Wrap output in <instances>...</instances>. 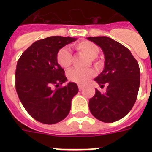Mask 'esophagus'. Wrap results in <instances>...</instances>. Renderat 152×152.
<instances>
[{
  "mask_svg": "<svg viewBox=\"0 0 152 152\" xmlns=\"http://www.w3.org/2000/svg\"><path fill=\"white\" fill-rule=\"evenodd\" d=\"M78 89H79V91H81V90L83 89V88H84V86L83 85H81V84H78Z\"/></svg>",
  "mask_w": 152,
  "mask_h": 152,
  "instance_id": "34e87169",
  "label": "esophagus"
}]
</instances>
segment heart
<instances>
[{
    "label": "heart",
    "mask_w": 152,
    "mask_h": 152,
    "mask_svg": "<svg viewBox=\"0 0 152 152\" xmlns=\"http://www.w3.org/2000/svg\"><path fill=\"white\" fill-rule=\"evenodd\" d=\"M75 49L78 52L88 56L91 58V62L96 68L100 66V61L96 60L95 58L98 56L100 52V48L96 44L88 40H82L75 45ZM58 64L61 68L67 69L72 65V55L68 48H62L60 49L56 56ZM95 75L94 71L93 69L78 70L72 69L68 73V77L71 81L76 84H84L88 82L91 78H92Z\"/></svg>",
    "instance_id": "1"
}]
</instances>
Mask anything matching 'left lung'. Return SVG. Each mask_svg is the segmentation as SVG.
<instances>
[{"mask_svg": "<svg viewBox=\"0 0 152 152\" xmlns=\"http://www.w3.org/2000/svg\"><path fill=\"white\" fill-rule=\"evenodd\" d=\"M88 39L103 50L104 69L94 80L101 88L107 86L104 94L95 89L89 109L100 121L113 123L127 115L135 104L140 85L139 64L126 47L111 38L95 36Z\"/></svg>", "mask_w": 152, "mask_h": 152, "instance_id": "obj_1", "label": "left lung"}]
</instances>
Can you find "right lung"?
Instances as JSON below:
<instances>
[{"mask_svg":"<svg viewBox=\"0 0 152 152\" xmlns=\"http://www.w3.org/2000/svg\"><path fill=\"white\" fill-rule=\"evenodd\" d=\"M75 40L59 36L38 40L17 61V95L28 113L40 123L55 124L63 120L69 113L72 98L78 92L75 83L61 86L67 77L56 59L58 52ZM53 86L56 89H52Z\"/></svg>","mask_w":152,"mask_h":152,"instance_id":"right-lung-1","label":"right lung"}]
</instances>
